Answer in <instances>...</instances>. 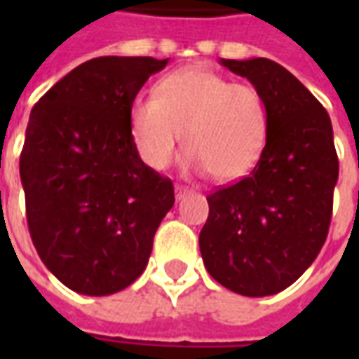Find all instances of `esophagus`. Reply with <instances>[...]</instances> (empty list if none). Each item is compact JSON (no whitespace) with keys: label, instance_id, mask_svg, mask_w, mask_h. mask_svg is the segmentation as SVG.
Here are the masks:
<instances>
[{"label":"esophagus","instance_id":"34e87169","mask_svg":"<svg viewBox=\"0 0 359 359\" xmlns=\"http://www.w3.org/2000/svg\"><path fill=\"white\" fill-rule=\"evenodd\" d=\"M187 194H190V188L188 187H182V184H177V187H175V198H177V200H182Z\"/></svg>","mask_w":359,"mask_h":359}]
</instances>
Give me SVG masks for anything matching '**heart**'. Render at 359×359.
Here are the masks:
<instances>
[{
  "instance_id": "heart-1",
  "label": "heart",
  "mask_w": 359,
  "mask_h": 359,
  "mask_svg": "<svg viewBox=\"0 0 359 359\" xmlns=\"http://www.w3.org/2000/svg\"><path fill=\"white\" fill-rule=\"evenodd\" d=\"M267 105L262 92L205 67H184L157 82L151 95L134 97L128 128L144 163L161 171L182 144L194 169L219 182L248 175L267 140Z\"/></svg>"
}]
</instances>
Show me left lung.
<instances>
[{
  "instance_id": "left-lung-1",
  "label": "left lung",
  "mask_w": 359,
  "mask_h": 359,
  "mask_svg": "<svg viewBox=\"0 0 359 359\" xmlns=\"http://www.w3.org/2000/svg\"><path fill=\"white\" fill-rule=\"evenodd\" d=\"M248 79L267 105V140L248 177L208 196L200 252L211 277L242 296L290 286L323 248L339 157L332 125L316 95L265 57L221 59Z\"/></svg>"
}]
</instances>
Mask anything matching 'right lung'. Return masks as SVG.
<instances>
[{
	"label": "right lung",
	"mask_w": 359,
	"mask_h": 359,
	"mask_svg": "<svg viewBox=\"0 0 359 359\" xmlns=\"http://www.w3.org/2000/svg\"><path fill=\"white\" fill-rule=\"evenodd\" d=\"M169 59H90L38 100L20 151L28 231L43 265L71 290L107 296L148 265L175 203L171 179L144 163L130 103Z\"/></svg>",
	"instance_id": "obj_1"
}]
</instances>
